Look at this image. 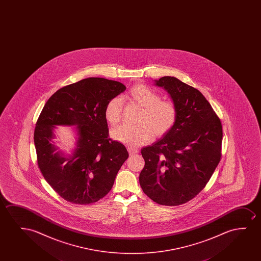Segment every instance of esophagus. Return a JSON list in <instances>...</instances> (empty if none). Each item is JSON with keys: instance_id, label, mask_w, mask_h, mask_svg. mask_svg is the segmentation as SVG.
<instances>
[{"instance_id": "1", "label": "esophagus", "mask_w": 261, "mask_h": 261, "mask_svg": "<svg viewBox=\"0 0 261 261\" xmlns=\"http://www.w3.org/2000/svg\"><path fill=\"white\" fill-rule=\"evenodd\" d=\"M127 150H128L129 153L131 154V155L138 152V149H136V148H134V147L131 146L127 147Z\"/></svg>"}]
</instances>
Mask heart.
I'll return each mask as SVG.
<instances>
[{"mask_svg": "<svg viewBox=\"0 0 261 261\" xmlns=\"http://www.w3.org/2000/svg\"><path fill=\"white\" fill-rule=\"evenodd\" d=\"M127 95L130 100L143 108L137 119L139 125H119L111 130L113 139L129 146H139L150 141L151 133L156 137H161L171 130L177 118L175 104L161 100L160 93L143 85L132 87ZM104 116L111 125L118 124L122 116V101L119 98H113L108 102Z\"/></svg>", "mask_w": 261, "mask_h": 261, "instance_id": "b5f03b06", "label": "heart"}]
</instances>
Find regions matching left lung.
<instances>
[{"instance_id":"obj_1","label":"left lung","mask_w":261,"mask_h":261,"mask_svg":"<svg viewBox=\"0 0 261 261\" xmlns=\"http://www.w3.org/2000/svg\"><path fill=\"white\" fill-rule=\"evenodd\" d=\"M154 84L168 92L177 118L168 134L141 150L145 165L140 186L155 202L177 206L196 196L218 167L221 122L199 90L174 76Z\"/></svg>"}]
</instances>
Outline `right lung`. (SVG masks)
I'll use <instances>...</instances> for the list:
<instances>
[{
	"mask_svg": "<svg viewBox=\"0 0 261 261\" xmlns=\"http://www.w3.org/2000/svg\"><path fill=\"white\" fill-rule=\"evenodd\" d=\"M125 89L117 81L89 77L58 90L44 105L34 134L37 162L47 182L64 200L93 203L112 188L128 152L109 138L104 110ZM58 125L75 126L70 154L54 143Z\"/></svg>",
	"mask_w": 261,
	"mask_h": 261,
	"instance_id": "1",
	"label": "right lung"
}]
</instances>
